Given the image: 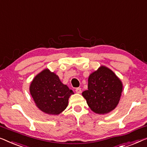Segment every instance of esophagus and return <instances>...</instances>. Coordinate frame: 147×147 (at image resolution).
<instances>
[{
	"label": "esophagus",
	"mask_w": 147,
	"mask_h": 147,
	"mask_svg": "<svg viewBox=\"0 0 147 147\" xmlns=\"http://www.w3.org/2000/svg\"><path fill=\"white\" fill-rule=\"evenodd\" d=\"M75 91H76V93H78V94L81 93V92H82L81 88H76V90H75Z\"/></svg>",
	"instance_id": "esophagus-1"
}]
</instances>
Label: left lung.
Instances as JSON below:
<instances>
[{
	"label": "left lung",
	"mask_w": 147,
	"mask_h": 147,
	"mask_svg": "<svg viewBox=\"0 0 147 147\" xmlns=\"http://www.w3.org/2000/svg\"><path fill=\"white\" fill-rule=\"evenodd\" d=\"M123 88V82L114 72L101 65L88 76V90L82 92V95L91 111L105 115L117 107Z\"/></svg>",
	"instance_id": "obj_1"
}]
</instances>
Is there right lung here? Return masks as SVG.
Masks as SVG:
<instances>
[{"label": "right lung", "mask_w": 147, "mask_h": 147, "mask_svg": "<svg viewBox=\"0 0 147 147\" xmlns=\"http://www.w3.org/2000/svg\"><path fill=\"white\" fill-rule=\"evenodd\" d=\"M30 93L36 106L43 113L58 115L67 108L73 91L49 69L37 74L30 82Z\"/></svg>", "instance_id": "add662e5"}]
</instances>
